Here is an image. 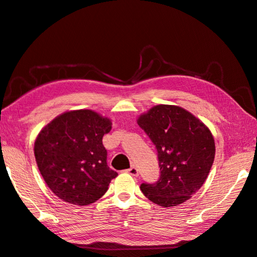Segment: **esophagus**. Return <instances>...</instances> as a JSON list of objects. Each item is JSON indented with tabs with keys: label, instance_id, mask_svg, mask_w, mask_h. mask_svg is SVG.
Returning <instances> with one entry per match:
<instances>
[{
	"label": "esophagus",
	"instance_id": "esophagus-1",
	"mask_svg": "<svg viewBox=\"0 0 257 257\" xmlns=\"http://www.w3.org/2000/svg\"><path fill=\"white\" fill-rule=\"evenodd\" d=\"M127 173L131 176H133V177H138L139 176V170H138V168H136L135 166H132L130 169H127Z\"/></svg>",
	"mask_w": 257,
	"mask_h": 257
}]
</instances>
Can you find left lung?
Instances as JSON below:
<instances>
[{"mask_svg": "<svg viewBox=\"0 0 257 257\" xmlns=\"http://www.w3.org/2000/svg\"><path fill=\"white\" fill-rule=\"evenodd\" d=\"M157 148L161 177L141 190L164 208L184 203L200 189L215 155L213 135L206 124L184 107L158 104L138 117Z\"/></svg>", "mask_w": 257, "mask_h": 257, "instance_id": "1", "label": "left lung"}]
</instances>
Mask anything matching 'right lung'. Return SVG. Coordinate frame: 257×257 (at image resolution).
<instances>
[{
  "label": "right lung",
  "instance_id": "right-lung-1",
  "mask_svg": "<svg viewBox=\"0 0 257 257\" xmlns=\"http://www.w3.org/2000/svg\"><path fill=\"white\" fill-rule=\"evenodd\" d=\"M110 118L92 110L67 111L37 135L34 154L49 189L61 200L88 206L104 195L117 173L106 165L103 135Z\"/></svg>",
  "mask_w": 257,
  "mask_h": 257
}]
</instances>
